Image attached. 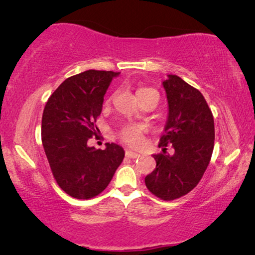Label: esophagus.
Instances as JSON below:
<instances>
[{"label": "esophagus", "mask_w": 255, "mask_h": 255, "mask_svg": "<svg viewBox=\"0 0 255 255\" xmlns=\"http://www.w3.org/2000/svg\"><path fill=\"white\" fill-rule=\"evenodd\" d=\"M125 155L128 156V158H131V159H137V158H139V155L138 153H135V152H133V151H130V149H127V151H125Z\"/></svg>", "instance_id": "esophagus-1"}]
</instances>
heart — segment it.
Returning <instances> with one entry per match:
<instances>
[{"instance_id": "1", "label": "heart", "mask_w": 255, "mask_h": 255, "mask_svg": "<svg viewBox=\"0 0 255 255\" xmlns=\"http://www.w3.org/2000/svg\"><path fill=\"white\" fill-rule=\"evenodd\" d=\"M151 94H158L153 88H147V87H144V88H139L137 90V96L139 101L144 99V97L151 95ZM114 96H110L109 99L107 100L106 104H109L111 101H113ZM145 133V128L141 127V125L137 124H125L121 128L120 132H118V135L124 142H127L128 145L133 146V147H137L142 142V138H144Z\"/></svg>"}]
</instances>
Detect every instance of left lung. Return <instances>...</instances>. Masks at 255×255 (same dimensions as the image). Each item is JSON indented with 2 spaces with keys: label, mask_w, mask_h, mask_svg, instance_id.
Returning <instances> with one entry per match:
<instances>
[{
  "label": "left lung",
  "mask_w": 255,
  "mask_h": 255,
  "mask_svg": "<svg viewBox=\"0 0 255 255\" xmlns=\"http://www.w3.org/2000/svg\"><path fill=\"white\" fill-rule=\"evenodd\" d=\"M163 88L169 114L159 144L162 152L153 155L156 166L145 184L156 197L173 201L193 190L203 176L214 151L215 124L204 96L180 76L168 75Z\"/></svg>",
  "instance_id": "8db88e82"
}]
</instances>
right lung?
<instances>
[{
	"instance_id": "1",
	"label": "right lung",
	"mask_w": 255,
	"mask_h": 255,
	"mask_svg": "<svg viewBox=\"0 0 255 255\" xmlns=\"http://www.w3.org/2000/svg\"><path fill=\"white\" fill-rule=\"evenodd\" d=\"M113 71L89 69L66 79L47 100L41 118V141L55 182L78 200H89L108 187L124 159V149L107 142L104 149L87 141L99 130L96 120Z\"/></svg>"
}]
</instances>
